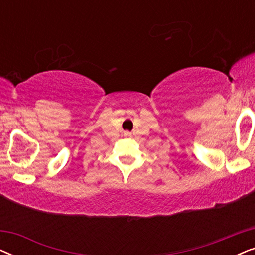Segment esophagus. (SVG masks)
Listing matches in <instances>:
<instances>
[{"label": "esophagus", "mask_w": 255, "mask_h": 255, "mask_svg": "<svg viewBox=\"0 0 255 255\" xmlns=\"http://www.w3.org/2000/svg\"><path fill=\"white\" fill-rule=\"evenodd\" d=\"M125 135H127V137H130V133H128V132H125Z\"/></svg>", "instance_id": "obj_1"}]
</instances>
